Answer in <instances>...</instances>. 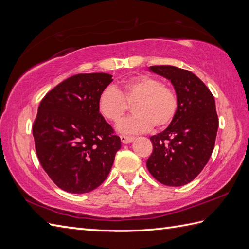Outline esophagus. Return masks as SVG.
<instances>
[{
	"label": "esophagus",
	"instance_id": "esophagus-1",
	"mask_svg": "<svg viewBox=\"0 0 249 249\" xmlns=\"http://www.w3.org/2000/svg\"><path fill=\"white\" fill-rule=\"evenodd\" d=\"M134 139H135L134 137H130V136H125V135L121 136V141H122V143H124V144L130 143V142H133Z\"/></svg>",
	"mask_w": 249,
	"mask_h": 249
}]
</instances>
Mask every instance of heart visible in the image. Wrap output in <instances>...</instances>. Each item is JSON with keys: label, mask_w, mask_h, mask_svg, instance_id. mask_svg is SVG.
Segmentation results:
<instances>
[{"label": "heart", "mask_w": 249, "mask_h": 249, "mask_svg": "<svg viewBox=\"0 0 249 249\" xmlns=\"http://www.w3.org/2000/svg\"><path fill=\"white\" fill-rule=\"evenodd\" d=\"M135 115L118 125L123 134H140L156 128H165L176 118L178 100L173 89L158 79L142 75L120 84L118 89L107 87L100 92L97 107L105 119L119 123L134 105Z\"/></svg>", "instance_id": "b5f03b06"}]
</instances>
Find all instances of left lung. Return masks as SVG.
Instances as JSON below:
<instances>
[{
    "mask_svg": "<svg viewBox=\"0 0 249 249\" xmlns=\"http://www.w3.org/2000/svg\"><path fill=\"white\" fill-rule=\"evenodd\" d=\"M149 71L170 80L178 108L162 131L151 137L153 152L147 170L167 186H183L198 176L214 150L218 129L214 96L192 71L176 66H150Z\"/></svg>",
    "mask_w": 249,
    "mask_h": 249,
    "instance_id": "obj_1",
    "label": "left lung"
}]
</instances>
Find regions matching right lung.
Wrapping results in <instances>:
<instances>
[{
	"instance_id": "right-lung-1",
	"label": "right lung",
	"mask_w": 249,
	"mask_h": 249,
	"mask_svg": "<svg viewBox=\"0 0 249 249\" xmlns=\"http://www.w3.org/2000/svg\"><path fill=\"white\" fill-rule=\"evenodd\" d=\"M105 72L79 73L41 100L33 124L36 154L61 189L86 194L97 188L121 149L120 137L99 113L98 96L112 82Z\"/></svg>"
}]
</instances>
